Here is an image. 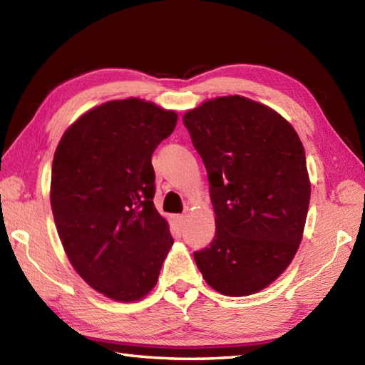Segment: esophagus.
<instances>
[{"instance_id":"34e87169","label":"esophagus","mask_w":365,"mask_h":365,"mask_svg":"<svg viewBox=\"0 0 365 365\" xmlns=\"http://www.w3.org/2000/svg\"><path fill=\"white\" fill-rule=\"evenodd\" d=\"M175 219H177V222H179V225H183V224H185V219H186V216H185V215H177V216H175Z\"/></svg>"}]
</instances>
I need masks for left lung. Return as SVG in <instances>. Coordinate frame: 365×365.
Returning a JSON list of instances; mask_svg holds the SVG:
<instances>
[{
	"mask_svg": "<svg viewBox=\"0 0 365 365\" xmlns=\"http://www.w3.org/2000/svg\"><path fill=\"white\" fill-rule=\"evenodd\" d=\"M183 124L216 215L215 238L194 259L217 292L255 294L283 274L302 241L311 196L303 144L283 116L238 95L207 101Z\"/></svg>",
	"mask_w": 365,
	"mask_h": 365,
	"instance_id": "8db88e82",
	"label": "left lung"
}]
</instances>
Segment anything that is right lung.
<instances>
[{
    "label": "right lung",
    "mask_w": 365,
    "mask_h": 365,
    "mask_svg": "<svg viewBox=\"0 0 365 365\" xmlns=\"http://www.w3.org/2000/svg\"><path fill=\"white\" fill-rule=\"evenodd\" d=\"M177 115L137 98L82 115L58 143L51 208L73 267L98 292L140 300L155 286L174 242L154 207L150 158Z\"/></svg>",
    "instance_id": "right-lung-1"
}]
</instances>
